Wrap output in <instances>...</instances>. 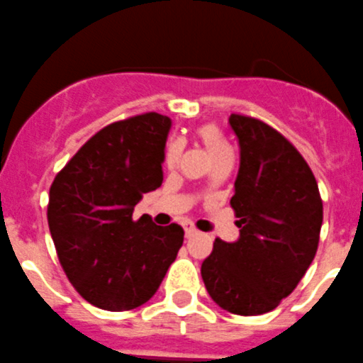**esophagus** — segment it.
I'll return each mask as SVG.
<instances>
[{"label":"esophagus","instance_id":"34e87169","mask_svg":"<svg viewBox=\"0 0 363 363\" xmlns=\"http://www.w3.org/2000/svg\"><path fill=\"white\" fill-rule=\"evenodd\" d=\"M185 237H187V239H191V237H194V235H198V230H196L194 226H192V224H185Z\"/></svg>","mask_w":363,"mask_h":363}]
</instances>
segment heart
I'll return each mask as SVG.
<instances>
[{
    "mask_svg": "<svg viewBox=\"0 0 363 363\" xmlns=\"http://www.w3.org/2000/svg\"><path fill=\"white\" fill-rule=\"evenodd\" d=\"M194 135L196 139L203 144V147L208 151V155L213 158V162L231 155L230 146H228L223 133H220V130L216 124H201V126L196 128ZM179 151H182V144H179L178 140H171V143L167 144V150H165V164H167L169 167L174 165V162L178 160Z\"/></svg>",
    "mask_w": 363,
    "mask_h": 363,
    "instance_id": "obj_1",
    "label": "heart"
}]
</instances>
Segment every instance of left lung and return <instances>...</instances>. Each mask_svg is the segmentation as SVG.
Segmentation results:
<instances>
[{"mask_svg": "<svg viewBox=\"0 0 363 363\" xmlns=\"http://www.w3.org/2000/svg\"><path fill=\"white\" fill-rule=\"evenodd\" d=\"M240 167L230 205L235 242L216 239L201 264L210 298L237 315L271 312L301 281L315 257L323 199L305 158L274 128L231 113Z\"/></svg>", "mask_w": 363, "mask_h": 363, "instance_id": "obj_1", "label": "left lung"}]
</instances>
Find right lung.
I'll list each match as a JSON object with an SVG mask.
<instances>
[{
	"label": "right lung",
	"mask_w": 363,
	"mask_h": 363,
	"mask_svg": "<svg viewBox=\"0 0 363 363\" xmlns=\"http://www.w3.org/2000/svg\"><path fill=\"white\" fill-rule=\"evenodd\" d=\"M171 119L157 112L108 124L55 176L48 224L76 292L98 308L124 312L155 296L184 244L179 224L133 219L143 194L162 185Z\"/></svg>",
	"instance_id": "add662e5"
}]
</instances>
